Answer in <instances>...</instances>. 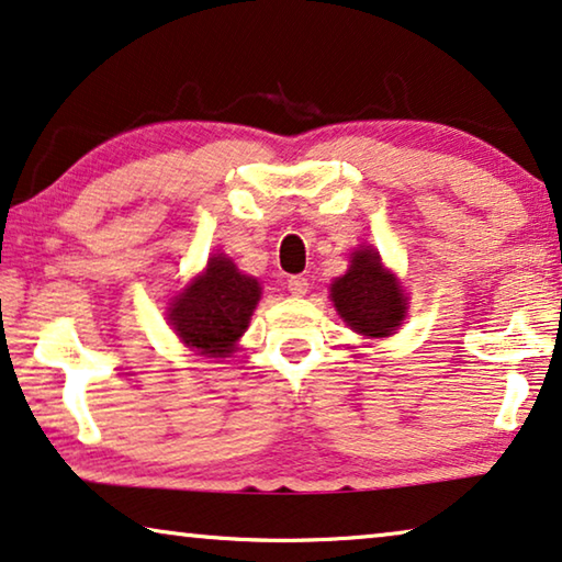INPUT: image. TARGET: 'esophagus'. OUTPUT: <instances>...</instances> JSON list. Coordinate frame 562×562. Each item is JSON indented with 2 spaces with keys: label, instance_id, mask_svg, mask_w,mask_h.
<instances>
[{
  "label": "esophagus",
  "instance_id": "obj_1",
  "mask_svg": "<svg viewBox=\"0 0 562 562\" xmlns=\"http://www.w3.org/2000/svg\"><path fill=\"white\" fill-rule=\"evenodd\" d=\"M288 290H290V295H295V297L307 295V278H303V274H295V278H290Z\"/></svg>",
  "mask_w": 562,
  "mask_h": 562
}]
</instances>
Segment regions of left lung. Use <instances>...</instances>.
Masks as SVG:
<instances>
[{"label": "left lung", "mask_w": 562, "mask_h": 562, "mask_svg": "<svg viewBox=\"0 0 562 562\" xmlns=\"http://www.w3.org/2000/svg\"><path fill=\"white\" fill-rule=\"evenodd\" d=\"M330 300L350 330L366 338H389L406 317L408 300L373 247L356 249L348 272L333 282Z\"/></svg>", "instance_id": "8db88e82"}]
</instances>
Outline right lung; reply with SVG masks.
Wrapping results in <instances>:
<instances>
[{"label": "right lung", "mask_w": 562, "mask_h": 562, "mask_svg": "<svg viewBox=\"0 0 562 562\" xmlns=\"http://www.w3.org/2000/svg\"><path fill=\"white\" fill-rule=\"evenodd\" d=\"M259 297L262 288L255 278L241 274L227 255H214L206 270L169 303V323L187 348L227 358L237 350Z\"/></svg>", "instance_id": "1"}]
</instances>
